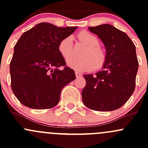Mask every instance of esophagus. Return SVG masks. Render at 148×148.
Returning <instances> with one entry per match:
<instances>
[{
    "instance_id": "esophagus-1",
    "label": "esophagus",
    "mask_w": 148,
    "mask_h": 148,
    "mask_svg": "<svg viewBox=\"0 0 148 148\" xmlns=\"http://www.w3.org/2000/svg\"><path fill=\"white\" fill-rule=\"evenodd\" d=\"M75 74H76V78H79V77H81V76H82V74H81V72H78V71H76V72H75Z\"/></svg>"
}]
</instances>
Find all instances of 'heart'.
<instances>
[{"instance_id":"obj_1","label":"heart","mask_w":148,"mask_h":148,"mask_svg":"<svg viewBox=\"0 0 148 148\" xmlns=\"http://www.w3.org/2000/svg\"><path fill=\"white\" fill-rule=\"evenodd\" d=\"M78 37L88 46L83 53L84 57L71 58L67 61V65L76 71H90L93 68L99 69L103 65L105 56L102 51L99 48V40L92 34L86 31L81 32ZM58 51L64 59L67 60L70 56L72 51V41L70 37H66L60 42Z\"/></svg>"}]
</instances>
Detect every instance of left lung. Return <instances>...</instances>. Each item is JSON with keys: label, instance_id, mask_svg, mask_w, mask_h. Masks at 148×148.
Segmentation results:
<instances>
[{"label": "left lung", "instance_id": "8db88e82", "mask_svg": "<svg viewBox=\"0 0 148 148\" xmlns=\"http://www.w3.org/2000/svg\"><path fill=\"white\" fill-rule=\"evenodd\" d=\"M103 42L106 49L104 63L99 72L84 74L86 85L83 102L92 110L111 111L123 106L133 94L138 62L136 47L124 32L113 25L88 27Z\"/></svg>", "mask_w": 148, "mask_h": 148}]
</instances>
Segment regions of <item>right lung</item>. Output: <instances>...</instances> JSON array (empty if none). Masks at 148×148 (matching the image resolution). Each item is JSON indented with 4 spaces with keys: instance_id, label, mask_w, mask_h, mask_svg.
<instances>
[{
    "instance_id": "right-lung-1",
    "label": "right lung",
    "mask_w": 148,
    "mask_h": 148,
    "mask_svg": "<svg viewBox=\"0 0 148 148\" xmlns=\"http://www.w3.org/2000/svg\"><path fill=\"white\" fill-rule=\"evenodd\" d=\"M77 27L60 28L40 23L23 33L14 47L10 64L11 86L18 101L34 109L56 106L61 90L76 79L58 51L60 42Z\"/></svg>"
}]
</instances>
